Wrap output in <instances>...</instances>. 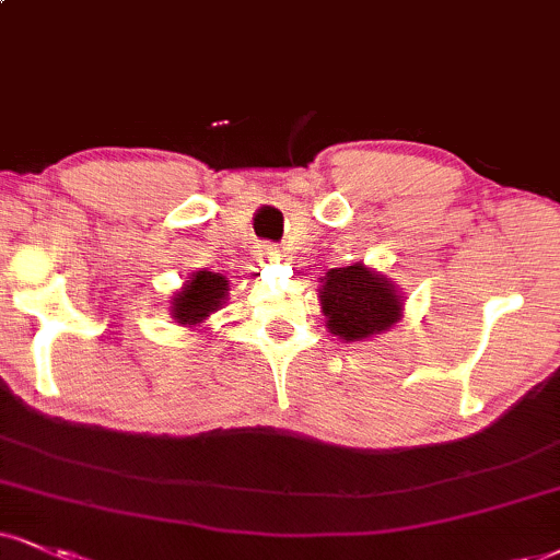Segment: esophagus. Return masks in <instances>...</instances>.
I'll use <instances>...</instances> for the list:
<instances>
[{"mask_svg":"<svg viewBox=\"0 0 560 560\" xmlns=\"http://www.w3.org/2000/svg\"><path fill=\"white\" fill-rule=\"evenodd\" d=\"M259 254H261V259H265V261H278L282 257L280 246H275V244H265V246H261Z\"/></svg>","mask_w":560,"mask_h":560,"instance_id":"esophagus-1","label":"esophagus"}]
</instances>
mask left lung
I'll return each mask as SVG.
<instances>
[{
	"label": "left lung",
	"mask_w": 560,
	"mask_h": 560,
	"mask_svg": "<svg viewBox=\"0 0 560 560\" xmlns=\"http://www.w3.org/2000/svg\"><path fill=\"white\" fill-rule=\"evenodd\" d=\"M319 301L327 329L345 342L382 335L402 316L395 282L365 265L329 269L322 278Z\"/></svg>",
	"instance_id": "left-lung-1"
}]
</instances>
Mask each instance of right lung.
Here are the masks:
<instances>
[{"mask_svg": "<svg viewBox=\"0 0 560 560\" xmlns=\"http://www.w3.org/2000/svg\"><path fill=\"white\" fill-rule=\"evenodd\" d=\"M228 280L218 272H191L184 288L171 299V316L184 327H199L207 316L215 314L225 303Z\"/></svg>", "mask_w": 560, "mask_h": 560, "instance_id": "add662e5", "label": "right lung"}]
</instances>
